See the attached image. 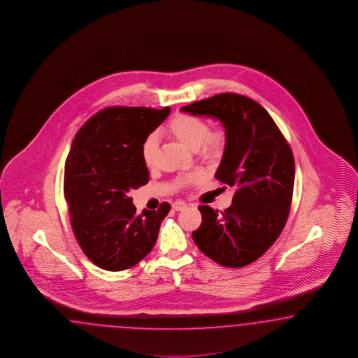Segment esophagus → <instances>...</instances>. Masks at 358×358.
Returning a JSON list of instances; mask_svg holds the SVG:
<instances>
[{"label": "esophagus", "instance_id": "obj_1", "mask_svg": "<svg viewBox=\"0 0 358 358\" xmlns=\"http://www.w3.org/2000/svg\"><path fill=\"white\" fill-rule=\"evenodd\" d=\"M185 208H187V203L184 201H175L174 203H173V209H174V210H183Z\"/></svg>", "mask_w": 358, "mask_h": 358}]
</instances>
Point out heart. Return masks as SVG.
<instances>
[{
  "label": "heart",
  "instance_id": "b5f03b06",
  "mask_svg": "<svg viewBox=\"0 0 358 358\" xmlns=\"http://www.w3.org/2000/svg\"><path fill=\"white\" fill-rule=\"evenodd\" d=\"M167 132L179 140L191 150H200L208 158L220 156L227 143V132L222 126L209 129L205 120L189 115L179 114L170 120L166 126ZM158 140L155 134H150L143 143L141 156L147 166L156 164ZM201 176L200 173H193L184 179V183L196 182Z\"/></svg>",
  "mask_w": 358,
  "mask_h": 358
}]
</instances>
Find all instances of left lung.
<instances>
[{"instance_id":"left-lung-1","label":"left lung","mask_w":358,"mask_h":358,"mask_svg":"<svg viewBox=\"0 0 358 358\" xmlns=\"http://www.w3.org/2000/svg\"><path fill=\"white\" fill-rule=\"evenodd\" d=\"M182 111L220 120L227 143L215 178L235 189L231 206L222 213L199 206L202 222L193 240L220 265H249L275 243L288 220L294 184L292 150L270 114L243 94L220 93Z\"/></svg>"}]
</instances>
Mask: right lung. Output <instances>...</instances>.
<instances>
[{"label":"right lung","instance_id":"add662e5","mask_svg":"<svg viewBox=\"0 0 358 358\" xmlns=\"http://www.w3.org/2000/svg\"><path fill=\"white\" fill-rule=\"evenodd\" d=\"M170 108H106L78 131L64 164V199L84 255L108 271L136 265L156 244L170 211L138 215L129 191L149 182L141 156L144 140L169 117Z\"/></svg>","mask_w":358,"mask_h":358}]
</instances>
